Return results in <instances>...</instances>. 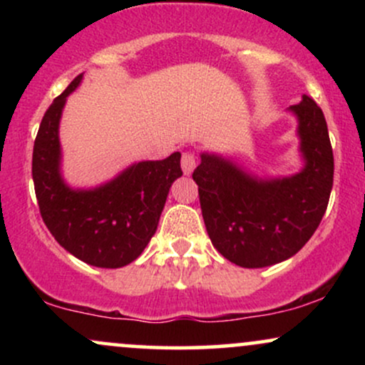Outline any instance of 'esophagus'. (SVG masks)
I'll return each instance as SVG.
<instances>
[{"label":"esophagus","mask_w":365,"mask_h":365,"mask_svg":"<svg viewBox=\"0 0 365 365\" xmlns=\"http://www.w3.org/2000/svg\"><path fill=\"white\" fill-rule=\"evenodd\" d=\"M197 166V158L194 153H183L182 156V170L185 175H192V171Z\"/></svg>","instance_id":"1"}]
</instances>
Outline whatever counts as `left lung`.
I'll return each mask as SVG.
<instances>
[{
  "label": "left lung",
  "mask_w": 365,
  "mask_h": 365,
  "mask_svg": "<svg viewBox=\"0 0 365 365\" xmlns=\"http://www.w3.org/2000/svg\"><path fill=\"white\" fill-rule=\"evenodd\" d=\"M297 118L302 168L261 177L223 154L200 153L199 185L204 225L215 249L240 267H266L299 252L319 226L333 187L328 125L312 98L288 108Z\"/></svg>",
  "instance_id": "8db88e82"
}]
</instances>
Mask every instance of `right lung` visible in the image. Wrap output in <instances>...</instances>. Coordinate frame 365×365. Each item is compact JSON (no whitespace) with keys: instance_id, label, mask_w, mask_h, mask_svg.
Instances as JSON below:
<instances>
[{"instance_id":"add662e5","label":"right lung","mask_w":365,"mask_h":365,"mask_svg":"<svg viewBox=\"0 0 365 365\" xmlns=\"http://www.w3.org/2000/svg\"><path fill=\"white\" fill-rule=\"evenodd\" d=\"M82 78L75 77L46 111L34 142L32 178L41 216L58 244L91 266L116 269L135 261L156 233L170 187L182 177V154L132 163L94 187L70 185L61 170L60 121L66 98Z\"/></svg>"}]
</instances>
